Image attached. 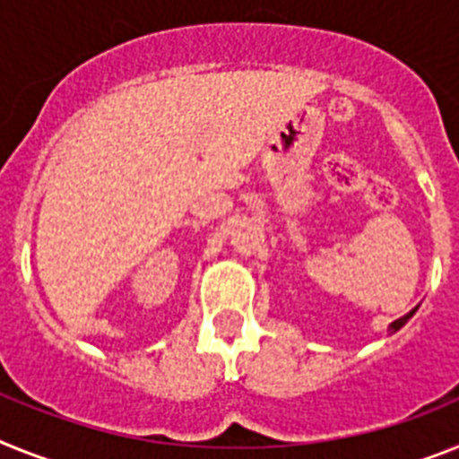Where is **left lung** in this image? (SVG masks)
Returning a JSON list of instances; mask_svg holds the SVG:
<instances>
[{"mask_svg": "<svg viewBox=\"0 0 459 459\" xmlns=\"http://www.w3.org/2000/svg\"><path fill=\"white\" fill-rule=\"evenodd\" d=\"M416 309H418V307H416ZM416 309H411V312H409V314H404V316H402V318H397V321H393V324L388 325L390 334H393V333H397V330H400L402 325H406V321H409V318H411L413 314H416Z\"/></svg>", "mask_w": 459, "mask_h": 459, "instance_id": "1", "label": "left lung"}]
</instances>
